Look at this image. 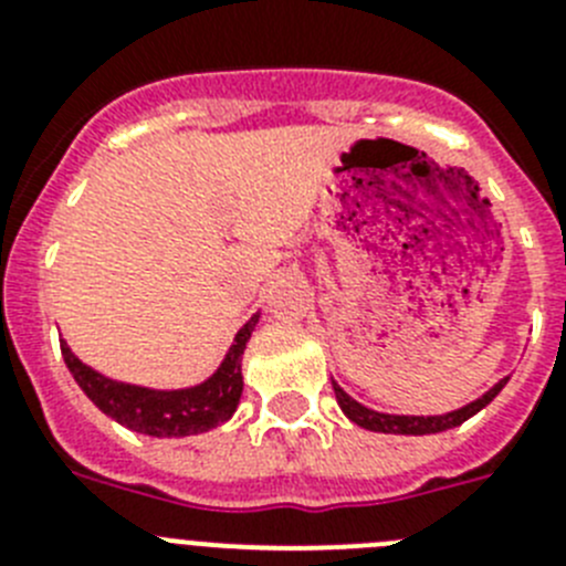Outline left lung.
Wrapping results in <instances>:
<instances>
[{
    "label": "left lung",
    "instance_id": "1",
    "mask_svg": "<svg viewBox=\"0 0 566 566\" xmlns=\"http://www.w3.org/2000/svg\"><path fill=\"white\" fill-rule=\"evenodd\" d=\"M504 382H507V379H502V382L493 385V388H490L484 397H479L476 402L464 405V408H459V411L444 413V417H394V413H379V411H371V408H365V405H359L357 399L348 397V394H345L337 382H332V385H334V397H337V402H339V408H343L345 417L352 419L354 424H359V428H365V431L422 437V433H439V431H448V428H457V424H462L464 419H470L473 413L482 411L484 405L493 402V399H496V394L504 388Z\"/></svg>",
    "mask_w": 566,
    "mask_h": 566
}]
</instances>
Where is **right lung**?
I'll return each instance as SVG.
<instances>
[{
	"label": "right lung",
	"instance_id": "1",
	"mask_svg": "<svg viewBox=\"0 0 566 566\" xmlns=\"http://www.w3.org/2000/svg\"><path fill=\"white\" fill-rule=\"evenodd\" d=\"M254 326H258V314L234 334V343L221 368L207 382L187 388V391H149L138 385L113 382L87 368L76 354L70 352L64 339L62 357L78 388L93 399L98 411L113 417L115 422L127 424L129 431L147 433V437H192V433L212 431L223 424L238 408L240 394H243L240 359H243V348H247Z\"/></svg>",
	"mask_w": 566,
	"mask_h": 566
}]
</instances>
